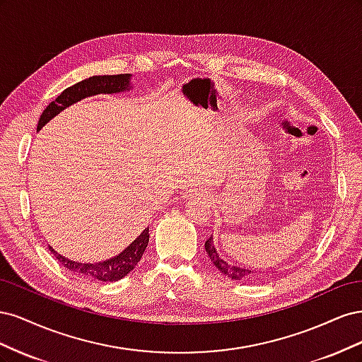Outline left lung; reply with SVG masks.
I'll return each instance as SVG.
<instances>
[{"instance_id":"1","label":"left lung","mask_w":362,"mask_h":362,"mask_svg":"<svg viewBox=\"0 0 362 362\" xmlns=\"http://www.w3.org/2000/svg\"><path fill=\"white\" fill-rule=\"evenodd\" d=\"M205 250H206L208 257H210L213 264L218 270H221L225 276L231 278L233 281H255V279H258L259 273L257 270H247V269H243V267L228 264L225 259H222L221 257H218L211 238H208L206 242H205Z\"/></svg>"}]
</instances>
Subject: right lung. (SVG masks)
<instances>
[{
    "label": "right lung",
    "mask_w": 362,
    "mask_h": 362,
    "mask_svg": "<svg viewBox=\"0 0 362 362\" xmlns=\"http://www.w3.org/2000/svg\"><path fill=\"white\" fill-rule=\"evenodd\" d=\"M129 89V74H117V75H95L90 76V78L83 80L80 83H76L68 89H64L57 98L56 101H52L48 104V107L43 110L40 115L37 129H40L43 125L49 120L59 115L64 108L69 107L71 104L83 100L86 96H92L98 93H116V92H122ZM149 242V229H144L133 243H131L124 252H120L119 255L115 258H110L103 262H76L72 259H68L57 254L51 246L49 250L51 254L59 259L60 264L63 267H66L72 273H76V275H83L86 278H93L98 281H119L124 276H127L128 273L133 270L137 262L140 261L141 255L148 246Z\"/></svg>",
    "instance_id": "add662e5"
}]
</instances>
